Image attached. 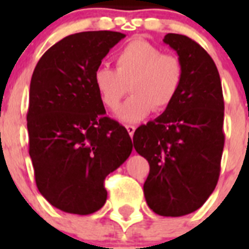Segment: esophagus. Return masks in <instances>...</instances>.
I'll return each mask as SVG.
<instances>
[{
	"mask_svg": "<svg viewBox=\"0 0 249 249\" xmlns=\"http://www.w3.org/2000/svg\"><path fill=\"white\" fill-rule=\"evenodd\" d=\"M126 128H127V131H128L129 136H131V137H133V135H135V131H136V127L132 126V124H127Z\"/></svg>",
	"mask_w": 249,
	"mask_h": 249,
	"instance_id": "1",
	"label": "esophagus"
}]
</instances>
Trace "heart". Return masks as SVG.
<instances>
[{
	"label": "heart",
	"instance_id": "1",
	"mask_svg": "<svg viewBox=\"0 0 249 249\" xmlns=\"http://www.w3.org/2000/svg\"><path fill=\"white\" fill-rule=\"evenodd\" d=\"M114 65L116 70L98 67L93 85L103 105L113 112L120 108L129 85L132 96L117 113L122 122H140L153 109L168 108L183 82L181 59L144 39H133L121 48Z\"/></svg>",
	"mask_w": 249,
	"mask_h": 249
}]
</instances>
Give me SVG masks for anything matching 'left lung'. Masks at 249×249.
Wrapping results in <instances>:
<instances>
[{
    "label": "left lung",
    "mask_w": 249,
    "mask_h": 249,
    "mask_svg": "<svg viewBox=\"0 0 249 249\" xmlns=\"http://www.w3.org/2000/svg\"><path fill=\"white\" fill-rule=\"evenodd\" d=\"M163 42L183 65L177 97L155 121L140 126L135 149L149 163L144 197L155 213L181 217L203 206L214 191L224 146V101L212 57L183 35L168 34Z\"/></svg>",
    "instance_id": "left-lung-1"
}]
</instances>
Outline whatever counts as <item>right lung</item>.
I'll return each instance as SVG.
<instances>
[{"mask_svg": "<svg viewBox=\"0 0 249 249\" xmlns=\"http://www.w3.org/2000/svg\"><path fill=\"white\" fill-rule=\"evenodd\" d=\"M126 35L89 31L46 51L30 85L27 129L39 193L58 210L91 214L105 204L106 177L129 157L128 132L106 109L93 73Z\"/></svg>", "mask_w": 249, "mask_h": 249, "instance_id": "right-lung-1", "label": "right lung"}]
</instances>
